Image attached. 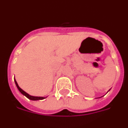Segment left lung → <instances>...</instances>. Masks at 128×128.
Segmentation results:
<instances>
[{"label":"left lung","mask_w":128,"mask_h":128,"mask_svg":"<svg viewBox=\"0 0 128 128\" xmlns=\"http://www.w3.org/2000/svg\"><path fill=\"white\" fill-rule=\"evenodd\" d=\"M110 90H108V91H110Z\"/></svg>","instance_id":"8db88e82"}]
</instances>
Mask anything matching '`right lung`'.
<instances>
[{
	"mask_svg": "<svg viewBox=\"0 0 128 128\" xmlns=\"http://www.w3.org/2000/svg\"><path fill=\"white\" fill-rule=\"evenodd\" d=\"M14 82H15L16 84V87H17V88L18 89L19 91L20 92V93L22 94H23L24 96H25L26 97V98H28V99H30V100H42V99H46L47 97H36V96H30L29 94H28V93H26V92L24 91L23 90H22L21 88H20V86H18V84L17 82H16V80L14 78Z\"/></svg>",
	"mask_w": 128,
	"mask_h": 128,
	"instance_id": "add662e5",
	"label": "right lung"
}]
</instances>
